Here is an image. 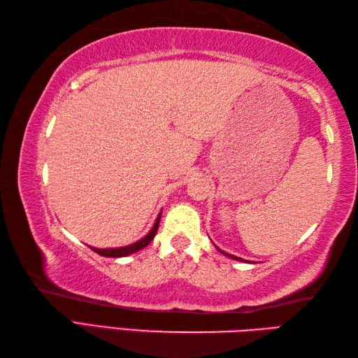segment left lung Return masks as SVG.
I'll list each match as a JSON object with an SVG mask.
<instances>
[{
    "label": "left lung",
    "mask_w": 358,
    "mask_h": 358,
    "mask_svg": "<svg viewBox=\"0 0 358 358\" xmlns=\"http://www.w3.org/2000/svg\"><path fill=\"white\" fill-rule=\"evenodd\" d=\"M220 250V249H218ZM220 252H222V254H224V255H227V257H231L232 258V260H241V258H238V257H235V255H229V254H226V252H223V250H220Z\"/></svg>",
    "instance_id": "8db88e82"
}]
</instances>
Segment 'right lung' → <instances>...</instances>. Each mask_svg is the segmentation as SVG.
<instances>
[{
    "mask_svg": "<svg viewBox=\"0 0 358 358\" xmlns=\"http://www.w3.org/2000/svg\"><path fill=\"white\" fill-rule=\"evenodd\" d=\"M159 218H162V214H158L157 220H155V224L152 229L149 231V234L146 235V237H143L141 240L132 243V245H127V246H123V248H112V249H98V248H90L94 250V252L100 254L103 257H110V258H118V257H126V255H131L134 252H138L140 249L146 248L149 243L154 240L155 234L158 231V224H159Z\"/></svg>",
    "mask_w": 358,
    "mask_h": 358,
    "instance_id": "add662e5",
    "label": "right lung"
}]
</instances>
